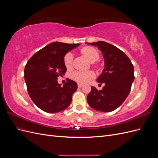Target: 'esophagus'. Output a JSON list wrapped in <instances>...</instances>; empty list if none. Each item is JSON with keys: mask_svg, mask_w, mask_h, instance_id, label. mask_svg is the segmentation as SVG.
<instances>
[{"mask_svg": "<svg viewBox=\"0 0 158 158\" xmlns=\"http://www.w3.org/2000/svg\"><path fill=\"white\" fill-rule=\"evenodd\" d=\"M78 88H82V87H83V84H78Z\"/></svg>", "mask_w": 158, "mask_h": 158, "instance_id": "esophagus-1", "label": "esophagus"}]
</instances>
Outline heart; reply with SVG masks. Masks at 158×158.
Here are the masks:
<instances>
[{
  "label": "heart",
  "instance_id": "1",
  "mask_svg": "<svg viewBox=\"0 0 158 158\" xmlns=\"http://www.w3.org/2000/svg\"><path fill=\"white\" fill-rule=\"evenodd\" d=\"M82 53L85 58H86L89 62L94 63L97 61L99 58V55L98 51L94 49L92 47L86 46L84 47L80 50ZM64 64L65 67L67 69H70L73 67V55L71 52H67L64 56ZM95 66V64H93ZM95 73L93 71H75L72 73L71 78L74 80L76 82L79 83H86L88 81L94 78Z\"/></svg>",
  "mask_w": 158,
  "mask_h": 158
}]
</instances>
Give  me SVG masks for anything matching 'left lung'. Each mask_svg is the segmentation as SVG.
I'll use <instances>...</instances> for the list:
<instances>
[{"label": "left lung", "instance_id": "obj_1", "mask_svg": "<svg viewBox=\"0 0 158 158\" xmlns=\"http://www.w3.org/2000/svg\"><path fill=\"white\" fill-rule=\"evenodd\" d=\"M87 44L97 46L101 50L106 64L103 73L97 79L100 84L105 83V86L102 90L91 87L88 103L97 111H113L125 102L130 93L135 80L133 64L125 52L107 42Z\"/></svg>", "mask_w": 158, "mask_h": 158}]
</instances>
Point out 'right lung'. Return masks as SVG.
<instances>
[{"label": "right lung", "mask_w": 158, "mask_h": 158, "mask_svg": "<svg viewBox=\"0 0 158 158\" xmlns=\"http://www.w3.org/2000/svg\"><path fill=\"white\" fill-rule=\"evenodd\" d=\"M80 44L53 42L36 52L27 61L24 78L27 92L33 102L43 111L57 113L67 108L77 84L67 79L63 86L57 78L65 74L64 56Z\"/></svg>", "instance_id": "obj_1"}]
</instances>
